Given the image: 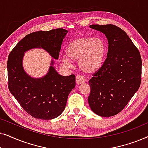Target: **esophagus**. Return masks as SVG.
I'll list each match as a JSON object with an SVG mask.
<instances>
[{"mask_svg": "<svg viewBox=\"0 0 148 148\" xmlns=\"http://www.w3.org/2000/svg\"><path fill=\"white\" fill-rule=\"evenodd\" d=\"M75 80H76L77 84H78V85L82 84H83V83H84L85 82H86V79H85V78L84 77H82L81 75L77 76Z\"/></svg>", "mask_w": 148, "mask_h": 148, "instance_id": "1", "label": "esophagus"}]
</instances>
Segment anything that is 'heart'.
Segmentation results:
<instances>
[{
  "instance_id": "obj_1",
  "label": "heart",
  "mask_w": 148,
  "mask_h": 148,
  "mask_svg": "<svg viewBox=\"0 0 148 148\" xmlns=\"http://www.w3.org/2000/svg\"><path fill=\"white\" fill-rule=\"evenodd\" d=\"M66 57L61 58L65 66H70V61H78V66L83 73L93 74L102 67L106 52L104 42L100 38L88 36L72 40L65 50Z\"/></svg>"
}]
</instances>
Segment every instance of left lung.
<instances>
[{"label":"left lung","instance_id":"left-lung-1","mask_svg":"<svg viewBox=\"0 0 148 148\" xmlns=\"http://www.w3.org/2000/svg\"><path fill=\"white\" fill-rule=\"evenodd\" d=\"M101 32L108 42L107 58L89 81L88 103L95 114L116 115L128 104L141 84V58L126 32L116 25H91Z\"/></svg>","mask_w":148,"mask_h":148}]
</instances>
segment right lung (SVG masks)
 <instances>
[{"mask_svg": "<svg viewBox=\"0 0 148 148\" xmlns=\"http://www.w3.org/2000/svg\"><path fill=\"white\" fill-rule=\"evenodd\" d=\"M67 32L58 28L29 34L18 42L9 55V90L22 108L34 118L50 120L63 112L69 94L75 86V76L60 75L52 60L45 75L32 77L23 69L24 53L33 48H42L54 59H58L62 40Z\"/></svg>", "mask_w": 148, "mask_h": 148, "instance_id": "add662e5", "label": "right lung"}]
</instances>
